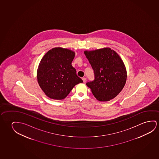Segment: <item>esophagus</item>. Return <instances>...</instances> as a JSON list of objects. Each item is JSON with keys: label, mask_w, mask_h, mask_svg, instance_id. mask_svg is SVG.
<instances>
[{"label": "esophagus", "mask_w": 159, "mask_h": 159, "mask_svg": "<svg viewBox=\"0 0 159 159\" xmlns=\"http://www.w3.org/2000/svg\"><path fill=\"white\" fill-rule=\"evenodd\" d=\"M82 80H83V82H84V83H85V82H86V81H87V78H85V77H83V78H82Z\"/></svg>", "instance_id": "obj_1"}]
</instances>
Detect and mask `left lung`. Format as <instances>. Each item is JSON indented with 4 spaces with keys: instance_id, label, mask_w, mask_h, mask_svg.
<instances>
[{
    "instance_id": "left-lung-1",
    "label": "left lung",
    "mask_w": 159,
    "mask_h": 159,
    "mask_svg": "<svg viewBox=\"0 0 159 159\" xmlns=\"http://www.w3.org/2000/svg\"><path fill=\"white\" fill-rule=\"evenodd\" d=\"M94 70V80L86 83L100 101L114 98L125 84L127 74L120 57L110 48L84 52Z\"/></svg>"
}]
</instances>
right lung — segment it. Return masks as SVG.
<instances>
[{"mask_svg": "<svg viewBox=\"0 0 159 159\" xmlns=\"http://www.w3.org/2000/svg\"><path fill=\"white\" fill-rule=\"evenodd\" d=\"M75 56L71 50L56 47L43 57L38 69L37 79L41 89L49 98L64 99L76 84L83 82L71 65Z\"/></svg>", "mask_w": 159, "mask_h": 159, "instance_id": "add662e5", "label": "right lung"}]
</instances>
